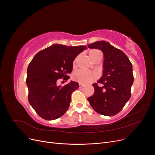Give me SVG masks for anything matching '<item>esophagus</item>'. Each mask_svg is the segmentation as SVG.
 Masks as SVG:
<instances>
[{
    "label": "esophagus",
    "instance_id": "esophagus-1",
    "mask_svg": "<svg viewBox=\"0 0 155 155\" xmlns=\"http://www.w3.org/2000/svg\"><path fill=\"white\" fill-rule=\"evenodd\" d=\"M83 87H84L83 84H81V83H79V88H82Z\"/></svg>",
    "mask_w": 155,
    "mask_h": 155
}]
</instances>
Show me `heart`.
<instances>
[{
	"label": "heart",
	"instance_id": "heart-1",
	"mask_svg": "<svg viewBox=\"0 0 155 155\" xmlns=\"http://www.w3.org/2000/svg\"><path fill=\"white\" fill-rule=\"evenodd\" d=\"M89 55H90L91 59L93 61L97 56L101 55V53L100 51L97 50H93L89 52ZM96 77L97 75L96 73L84 70H78L72 75V78L74 80L79 83H87L96 79Z\"/></svg>",
	"mask_w": 155,
	"mask_h": 155
}]
</instances>
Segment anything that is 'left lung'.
<instances>
[{
	"label": "left lung",
	"mask_w": 155,
	"mask_h": 155,
	"mask_svg": "<svg viewBox=\"0 0 155 155\" xmlns=\"http://www.w3.org/2000/svg\"><path fill=\"white\" fill-rule=\"evenodd\" d=\"M88 47L99 49L104 55L102 77L97 83L92 84L94 93L88 97V101L97 113L114 116L123 109L130 97L134 81L132 63L122 51L108 42L97 41ZM99 84L103 86L100 87Z\"/></svg>",
	"instance_id": "8db88e82"
}]
</instances>
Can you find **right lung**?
<instances>
[{"instance_id":"obj_1","label":"right lung","mask_w":155,"mask_h":155,"mask_svg":"<svg viewBox=\"0 0 155 155\" xmlns=\"http://www.w3.org/2000/svg\"><path fill=\"white\" fill-rule=\"evenodd\" d=\"M86 48L85 46L55 44L39 51L31 61L26 81L28 101L42 118L55 120L68 110L72 93L79 88V83L71 81L58 86L57 81L61 78L65 82L68 80L74 60Z\"/></svg>"}]
</instances>
